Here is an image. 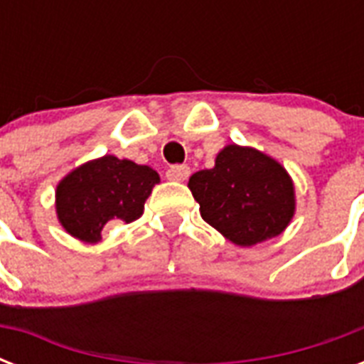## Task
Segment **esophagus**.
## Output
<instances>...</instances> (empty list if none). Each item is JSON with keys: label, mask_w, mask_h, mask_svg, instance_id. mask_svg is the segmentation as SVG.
<instances>
[{"label": "esophagus", "mask_w": 364, "mask_h": 364, "mask_svg": "<svg viewBox=\"0 0 364 364\" xmlns=\"http://www.w3.org/2000/svg\"><path fill=\"white\" fill-rule=\"evenodd\" d=\"M188 176H191V168L185 164L171 166V168H168V171H166V177H168L170 181H185Z\"/></svg>", "instance_id": "obj_1"}]
</instances>
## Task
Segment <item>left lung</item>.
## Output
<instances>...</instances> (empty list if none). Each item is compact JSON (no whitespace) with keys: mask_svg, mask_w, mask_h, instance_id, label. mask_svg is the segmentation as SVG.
Segmentation results:
<instances>
[{"mask_svg":"<svg viewBox=\"0 0 364 364\" xmlns=\"http://www.w3.org/2000/svg\"><path fill=\"white\" fill-rule=\"evenodd\" d=\"M188 188L202 219L242 247L279 236L294 215L293 179L253 147L227 145L211 170L191 176Z\"/></svg>","mask_w":364,"mask_h":364,"instance_id":"8db88e82","label":"left lung"}]
</instances>
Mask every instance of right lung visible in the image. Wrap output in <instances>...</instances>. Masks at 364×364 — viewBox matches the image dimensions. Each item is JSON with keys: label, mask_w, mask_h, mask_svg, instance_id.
<instances>
[{"label": "right lung", "mask_w": 364, "mask_h": 364, "mask_svg": "<svg viewBox=\"0 0 364 364\" xmlns=\"http://www.w3.org/2000/svg\"><path fill=\"white\" fill-rule=\"evenodd\" d=\"M159 173L126 159L105 154L79 166L56 187V215L65 232L98 243L107 223H132L143 215Z\"/></svg>", "instance_id": "obj_1"}]
</instances>
